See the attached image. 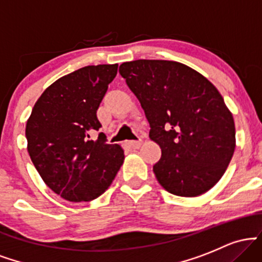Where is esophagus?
<instances>
[{
	"label": "esophagus",
	"mask_w": 262,
	"mask_h": 262,
	"mask_svg": "<svg viewBox=\"0 0 262 262\" xmlns=\"http://www.w3.org/2000/svg\"><path fill=\"white\" fill-rule=\"evenodd\" d=\"M140 145H141V141L140 140H132V141H129V146H130V148H133V149H139Z\"/></svg>",
	"instance_id": "1"
}]
</instances>
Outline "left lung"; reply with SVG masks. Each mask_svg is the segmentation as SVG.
I'll return each mask as SVG.
<instances>
[{
    "label": "left lung",
    "instance_id": "left-lung-1",
    "mask_svg": "<svg viewBox=\"0 0 262 262\" xmlns=\"http://www.w3.org/2000/svg\"><path fill=\"white\" fill-rule=\"evenodd\" d=\"M119 74L139 100L149 137L161 148L152 167L170 193L196 197L224 175L235 149L233 114L210 81L177 61L134 60Z\"/></svg>",
    "mask_w": 262,
    "mask_h": 262
}]
</instances>
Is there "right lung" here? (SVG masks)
<instances>
[{"mask_svg": "<svg viewBox=\"0 0 262 262\" xmlns=\"http://www.w3.org/2000/svg\"><path fill=\"white\" fill-rule=\"evenodd\" d=\"M118 65H90L60 77L33 107L27 121L29 156L45 185L70 202L100 197L124 161L118 144L90 135L102 125L97 110Z\"/></svg>", "mask_w": 262, "mask_h": 262, "instance_id": "add662e5", "label": "right lung"}]
</instances>
